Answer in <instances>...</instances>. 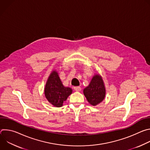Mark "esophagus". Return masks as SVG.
I'll use <instances>...</instances> for the list:
<instances>
[{
    "label": "esophagus",
    "mask_w": 150,
    "mask_h": 150,
    "mask_svg": "<svg viewBox=\"0 0 150 150\" xmlns=\"http://www.w3.org/2000/svg\"><path fill=\"white\" fill-rule=\"evenodd\" d=\"M74 90L76 91H81V88L80 87H79V86H77V87H74Z\"/></svg>",
    "instance_id": "obj_1"
}]
</instances>
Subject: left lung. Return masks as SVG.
I'll use <instances>...</instances> for the list:
<instances>
[{"mask_svg":"<svg viewBox=\"0 0 150 150\" xmlns=\"http://www.w3.org/2000/svg\"><path fill=\"white\" fill-rule=\"evenodd\" d=\"M84 96L93 105H96L104 98L105 90L101 76L96 75L87 87L83 90Z\"/></svg>","mask_w":150,"mask_h":150,"instance_id":"1","label":"left lung"}]
</instances>
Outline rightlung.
I'll use <instances>...</instances> for the list:
<instances>
[{
    "label": "right lung",
    "instance_id": "obj_1",
    "mask_svg": "<svg viewBox=\"0 0 150 150\" xmlns=\"http://www.w3.org/2000/svg\"><path fill=\"white\" fill-rule=\"evenodd\" d=\"M72 92L71 88L63 86L58 74L53 71L48 78L45 88V96L49 102L54 106L60 108Z\"/></svg>",
    "mask_w": 150,
    "mask_h": 150
}]
</instances>
